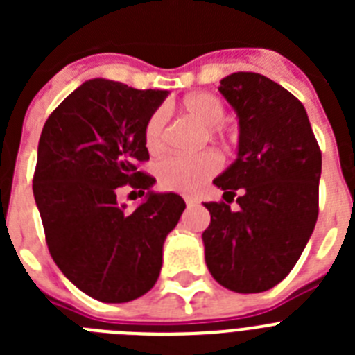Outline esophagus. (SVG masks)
I'll return each instance as SVG.
<instances>
[{
  "label": "esophagus",
  "instance_id": "34e87169",
  "mask_svg": "<svg viewBox=\"0 0 355 355\" xmlns=\"http://www.w3.org/2000/svg\"><path fill=\"white\" fill-rule=\"evenodd\" d=\"M184 202H187V206H193V205H196V202H197V200L196 199H193V197H184Z\"/></svg>",
  "mask_w": 355,
  "mask_h": 355
}]
</instances>
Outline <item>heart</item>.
I'll use <instances>...</instances> for the list:
<instances>
[{"instance_id":"heart-1","label":"heart","mask_w":355,"mask_h":355,"mask_svg":"<svg viewBox=\"0 0 355 355\" xmlns=\"http://www.w3.org/2000/svg\"><path fill=\"white\" fill-rule=\"evenodd\" d=\"M187 117L206 128L209 139H225L227 130L222 124L225 117V103L211 92L190 94L181 103ZM165 124L163 110H156L144 126V144L150 155H159L165 149ZM222 159L215 150H202L193 156H168L156 167L159 187L172 192H196L209 178L220 171Z\"/></svg>"}]
</instances>
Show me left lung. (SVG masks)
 I'll return each mask as SVG.
<instances>
[{
  "label": "left lung",
  "mask_w": 355,
  "mask_h": 355,
  "mask_svg": "<svg viewBox=\"0 0 355 355\" xmlns=\"http://www.w3.org/2000/svg\"><path fill=\"white\" fill-rule=\"evenodd\" d=\"M218 90L236 110L240 140L236 162L213 181L227 202L205 205L206 265L227 290L259 293L290 274L315 229L322 150L302 103L275 81L234 72Z\"/></svg>",
  "instance_id": "1"
}]
</instances>
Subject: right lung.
Instances as JSON below:
<instances>
[{"label": "right lung", "instance_id": "1", "mask_svg": "<svg viewBox=\"0 0 355 355\" xmlns=\"http://www.w3.org/2000/svg\"><path fill=\"white\" fill-rule=\"evenodd\" d=\"M167 94L85 81L40 133L33 196L49 254L72 284L101 302H130L155 286L163 241L187 206L175 193L150 192L131 213L117 205L121 188L144 196L156 181L139 171L149 159L144 126Z\"/></svg>", "mask_w": 355, "mask_h": 355}]
</instances>
